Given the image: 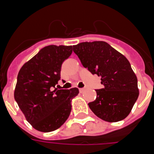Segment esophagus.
Listing matches in <instances>:
<instances>
[{"mask_svg":"<svg viewBox=\"0 0 154 154\" xmlns=\"http://www.w3.org/2000/svg\"><path fill=\"white\" fill-rule=\"evenodd\" d=\"M84 91H85V89H84V88H81V89H79L80 92H83Z\"/></svg>","mask_w":154,"mask_h":154,"instance_id":"obj_1","label":"esophagus"}]
</instances>
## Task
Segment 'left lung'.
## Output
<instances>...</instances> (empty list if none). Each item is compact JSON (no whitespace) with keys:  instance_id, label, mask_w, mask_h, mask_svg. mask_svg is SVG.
Wrapping results in <instances>:
<instances>
[{"instance_id":"8db88e82","label":"left lung","mask_w":154,"mask_h":154,"mask_svg":"<svg viewBox=\"0 0 154 154\" xmlns=\"http://www.w3.org/2000/svg\"><path fill=\"white\" fill-rule=\"evenodd\" d=\"M73 51L84 67L101 77L104 85L96 90L97 97L89 103L90 109L109 123L124 119L139 96L137 75L127 58L105 42L79 43Z\"/></svg>"}]
</instances>
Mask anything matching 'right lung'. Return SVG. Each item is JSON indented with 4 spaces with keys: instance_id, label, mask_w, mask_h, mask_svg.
Instances as JSON below:
<instances>
[{
    "instance_id": "add662e5",
    "label": "right lung",
    "mask_w": 154,
    "mask_h": 154,
    "mask_svg": "<svg viewBox=\"0 0 154 154\" xmlns=\"http://www.w3.org/2000/svg\"><path fill=\"white\" fill-rule=\"evenodd\" d=\"M72 46L49 45L23 65L17 75L14 99L28 123L41 132L58 130L67 120L77 88L51 90L60 79L61 67Z\"/></svg>"
}]
</instances>
